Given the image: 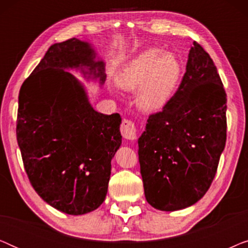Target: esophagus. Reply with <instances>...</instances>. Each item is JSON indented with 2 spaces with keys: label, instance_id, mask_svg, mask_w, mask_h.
Masks as SVG:
<instances>
[{
  "label": "esophagus",
  "instance_id": "esophagus-1",
  "mask_svg": "<svg viewBox=\"0 0 248 248\" xmlns=\"http://www.w3.org/2000/svg\"><path fill=\"white\" fill-rule=\"evenodd\" d=\"M137 125L131 120H123L121 124V133L126 140H134L137 138Z\"/></svg>",
  "mask_w": 248,
  "mask_h": 248
}]
</instances>
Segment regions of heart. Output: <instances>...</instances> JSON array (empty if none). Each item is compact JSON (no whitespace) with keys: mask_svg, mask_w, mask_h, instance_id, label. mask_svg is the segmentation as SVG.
<instances>
[{"mask_svg":"<svg viewBox=\"0 0 248 248\" xmlns=\"http://www.w3.org/2000/svg\"><path fill=\"white\" fill-rule=\"evenodd\" d=\"M183 77L182 62L175 54L158 48L147 49L131 61L118 77V84L138 90V103L143 109H158L174 96Z\"/></svg>","mask_w":248,"mask_h":248,"instance_id":"obj_1","label":"heart"}]
</instances>
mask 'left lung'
Segmentation results:
<instances>
[{
	"label": "left lung",
	"instance_id": "8db88e82",
	"mask_svg": "<svg viewBox=\"0 0 248 248\" xmlns=\"http://www.w3.org/2000/svg\"><path fill=\"white\" fill-rule=\"evenodd\" d=\"M227 94L213 61L193 42L186 72L139 139L144 195L161 211L194 204L215 178L227 139Z\"/></svg>",
	"mask_w": 248,
	"mask_h": 248
}]
</instances>
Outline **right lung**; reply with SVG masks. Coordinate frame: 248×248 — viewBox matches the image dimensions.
<instances>
[{"label":"right lung","instance_id":"add662e5","mask_svg":"<svg viewBox=\"0 0 248 248\" xmlns=\"http://www.w3.org/2000/svg\"><path fill=\"white\" fill-rule=\"evenodd\" d=\"M89 44H54L23 81L16 117L25 170L44 201L67 215H84L105 201L110 161L122 143L120 114L98 113L65 69L87 66L105 81Z\"/></svg>","mask_w":248,"mask_h":248}]
</instances>
